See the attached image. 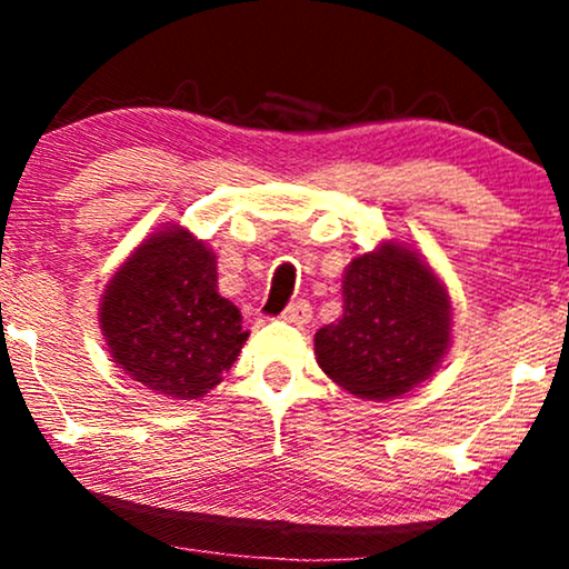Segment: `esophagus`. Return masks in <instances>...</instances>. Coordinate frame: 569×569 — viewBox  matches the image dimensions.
I'll return each mask as SVG.
<instances>
[{
    "instance_id": "obj_1",
    "label": "esophagus",
    "mask_w": 569,
    "mask_h": 569,
    "mask_svg": "<svg viewBox=\"0 0 569 569\" xmlns=\"http://www.w3.org/2000/svg\"><path fill=\"white\" fill-rule=\"evenodd\" d=\"M283 318L286 323H293V326H305V323H310V318H312V307H310V302H305V299H297V302H291L289 307H286L283 310Z\"/></svg>"
}]
</instances>
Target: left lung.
I'll return each instance as SVG.
<instances>
[{
    "instance_id": "left-lung-1",
    "label": "left lung",
    "mask_w": 569,
    "mask_h": 569,
    "mask_svg": "<svg viewBox=\"0 0 569 569\" xmlns=\"http://www.w3.org/2000/svg\"><path fill=\"white\" fill-rule=\"evenodd\" d=\"M342 318L316 331L326 375L352 396L396 398L426 382L452 339V305L409 248L382 243L342 278Z\"/></svg>"
}]
</instances>
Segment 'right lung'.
<instances>
[{
  "label": "right lung",
  "instance_id": "right-lung-1",
  "mask_svg": "<svg viewBox=\"0 0 569 569\" xmlns=\"http://www.w3.org/2000/svg\"><path fill=\"white\" fill-rule=\"evenodd\" d=\"M98 323L130 380L171 398L206 396L248 339L217 289V257L179 224L154 232L103 289Z\"/></svg>",
  "mask_w": 569,
  "mask_h": 569
}]
</instances>
